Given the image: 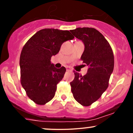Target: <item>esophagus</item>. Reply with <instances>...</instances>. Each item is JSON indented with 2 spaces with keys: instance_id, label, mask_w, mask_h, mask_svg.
Here are the masks:
<instances>
[{
  "instance_id": "esophagus-1",
  "label": "esophagus",
  "mask_w": 133,
  "mask_h": 133,
  "mask_svg": "<svg viewBox=\"0 0 133 133\" xmlns=\"http://www.w3.org/2000/svg\"><path fill=\"white\" fill-rule=\"evenodd\" d=\"M66 70H67V71H72L71 69L69 67H68V66L66 67Z\"/></svg>"
}]
</instances>
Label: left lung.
<instances>
[{"instance_id":"8db88e82","label":"left lung","mask_w":133,"mask_h":133,"mask_svg":"<svg viewBox=\"0 0 133 133\" xmlns=\"http://www.w3.org/2000/svg\"><path fill=\"white\" fill-rule=\"evenodd\" d=\"M71 32L82 41L84 51L81 60L88 66L86 75L74 72L70 84L74 99L84 106L96 101L106 91L114 69V55L109 42L96 29L78 27Z\"/></svg>"}]
</instances>
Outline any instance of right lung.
Here are the masks:
<instances>
[{
    "mask_svg": "<svg viewBox=\"0 0 133 133\" xmlns=\"http://www.w3.org/2000/svg\"><path fill=\"white\" fill-rule=\"evenodd\" d=\"M74 38L69 30L44 29L36 32L23 47L20 57L21 84L35 103L44 105L54 97L57 84L66 69L51 63L65 41Z\"/></svg>",
    "mask_w": 133,
    "mask_h": 133,
    "instance_id": "1",
    "label": "right lung"
}]
</instances>
